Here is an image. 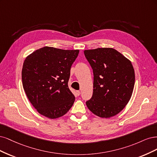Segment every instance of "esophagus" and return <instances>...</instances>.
Here are the masks:
<instances>
[{"mask_svg":"<svg viewBox=\"0 0 157 157\" xmlns=\"http://www.w3.org/2000/svg\"><path fill=\"white\" fill-rule=\"evenodd\" d=\"M76 93V95L78 96H78H79L80 95V91H79V90H77V91H76V93Z\"/></svg>","mask_w":157,"mask_h":157,"instance_id":"esophagus-1","label":"esophagus"}]
</instances>
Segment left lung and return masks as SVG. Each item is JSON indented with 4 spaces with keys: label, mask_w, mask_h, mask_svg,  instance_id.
<instances>
[{
    "label": "left lung",
    "mask_w": 157,
    "mask_h": 157,
    "mask_svg": "<svg viewBox=\"0 0 157 157\" xmlns=\"http://www.w3.org/2000/svg\"><path fill=\"white\" fill-rule=\"evenodd\" d=\"M93 71V93L86 102L94 115L109 118L122 111L132 96L135 83L132 64L113 48L85 50Z\"/></svg>",
    "instance_id": "1"
}]
</instances>
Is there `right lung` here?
<instances>
[{
  "mask_svg": "<svg viewBox=\"0 0 157 157\" xmlns=\"http://www.w3.org/2000/svg\"><path fill=\"white\" fill-rule=\"evenodd\" d=\"M79 52L44 47L25 59L22 68L23 87L39 113L56 119L71 108L75 97L68 82L70 68Z\"/></svg>",
  "mask_w": 157,
  "mask_h": 157,
  "instance_id": "right-lung-1",
  "label": "right lung"
}]
</instances>
